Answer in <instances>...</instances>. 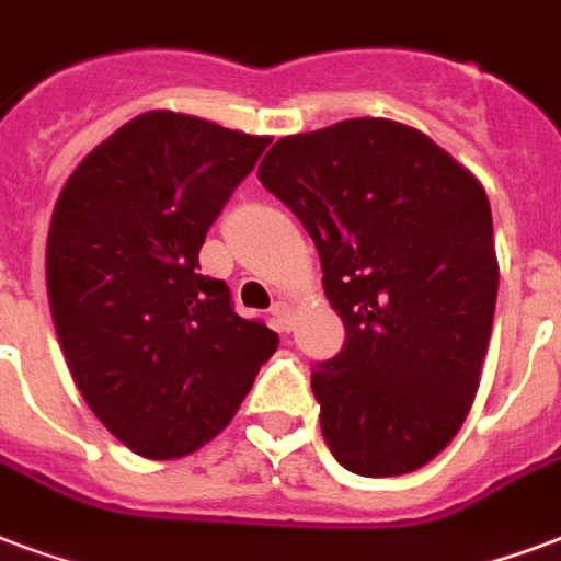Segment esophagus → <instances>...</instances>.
Listing matches in <instances>:
<instances>
[{"label": "esophagus", "instance_id": "1", "mask_svg": "<svg viewBox=\"0 0 561 561\" xmlns=\"http://www.w3.org/2000/svg\"><path fill=\"white\" fill-rule=\"evenodd\" d=\"M272 322H275L277 331H289V325H293V310H289L286 301H277V305L272 307Z\"/></svg>", "mask_w": 561, "mask_h": 561}]
</instances>
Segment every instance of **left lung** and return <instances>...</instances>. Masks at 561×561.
I'll use <instances>...</instances> for the list:
<instances>
[{
    "mask_svg": "<svg viewBox=\"0 0 561 561\" xmlns=\"http://www.w3.org/2000/svg\"><path fill=\"white\" fill-rule=\"evenodd\" d=\"M256 176L310 233L343 319V352L310 376L328 449L357 476L420 470L465 423L491 340L485 188L387 117L280 138Z\"/></svg>",
    "mask_w": 561,
    "mask_h": 561,
    "instance_id": "1",
    "label": "left lung"
}]
</instances>
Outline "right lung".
Instances as JSON below:
<instances>
[{"instance_id":"add662e5","label":"right lung","mask_w":561,"mask_h":561,"mask_svg":"<svg viewBox=\"0 0 561 561\" xmlns=\"http://www.w3.org/2000/svg\"><path fill=\"white\" fill-rule=\"evenodd\" d=\"M268 136L145 112L67 176L46 236V293L79 393L136 456L195 453L242 405L277 334L201 275L206 230Z\"/></svg>"}]
</instances>
